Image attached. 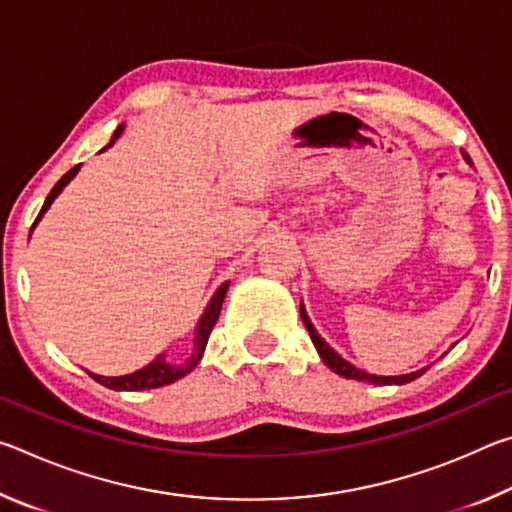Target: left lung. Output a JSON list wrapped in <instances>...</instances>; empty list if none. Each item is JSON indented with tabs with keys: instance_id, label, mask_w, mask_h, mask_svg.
<instances>
[{
	"instance_id": "8db88e82",
	"label": "left lung",
	"mask_w": 512,
	"mask_h": 512,
	"mask_svg": "<svg viewBox=\"0 0 512 512\" xmlns=\"http://www.w3.org/2000/svg\"><path fill=\"white\" fill-rule=\"evenodd\" d=\"M465 158H467V155H465ZM300 318H302V323H305V327H307L311 341H314V345H316L320 359H323L329 368H332L334 372H339V375L345 377V379L370 381V384H379V386H384V384H409V381L418 379L420 375H424V372H427V368H422V370H418V372H411V375H400V377H377V375H368L366 370L354 368L352 363L345 361V359L341 357V354H336L323 339H320L318 332L314 329V325H311L307 311L302 309V307H300Z\"/></svg>"
}]
</instances>
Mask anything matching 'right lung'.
I'll list each match as a JSON object with an SVG mask.
<instances>
[{"label":"right lung","instance_id":"obj_1","mask_svg":"<svg viewBox=\"0 0 512 512\" xmlns=\"http://www.w3.org/2000/svg\"><path fill=\"white\" fill-rule=\"evenodd\" d=\"M119 133H121V126L117 128L115 135H112L110 144L117 140ZM110 144H108V146H110ZM79 169H81V164H76V167L69 169V171L65 173V176L58 180V183L54 185V189H51V192H49L47 201H45V205H42L38 219L33 221V225H36V223L40 221V216L47 212V207L51 205V201H54V198H56L60 192H63V187L69 183V180H72V178L76 176V171H79ZM33 225H31V230H33ZM225 291H228V282H225L223 287L214 293L212 302H210V305H207L205 314H203V318H201V323H198V327H196L194 354H192V359H189V361L180 363V366H173V363H167V361H164V359L160 357V359H155L153 363H149V366H146V368L137 370V372H133V375H126V377H101V375H92V372H90V375H92L94 379H97L99 384L112 388V391H144V388H160V386H167V384H171V381H176V379H180L183 375H187V372L192 370V368L196 366V363L201 361V357H203V350H205V345H207V339H210V334H212V327L216 325V320H219L221 305H223V298H225Z\"/></svg>","mask_w":512,"mask_h":512}]
</instances>
